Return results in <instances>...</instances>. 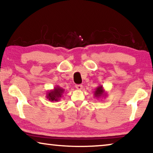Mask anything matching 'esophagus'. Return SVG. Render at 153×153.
Wrapping results in <instances>:
<instances>
[{"label":"esophagus","mask_w":153,"mask_h":153,"mask_svg":"<svg viewBox=\"0 0 153 153\" xmlns=\"http://www.w3.org/2000/svg\"><path fill=\"white\" fill-rule=\"evenodd\" d=\"M75 88H76V89H78V90H81L83 88V85H75Z\"/></svg>","instance_id":"obj_1"}]
</instances>
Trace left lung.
<instances>
[{"label":"left lung","instance_id":"obj_1","mask_svg":"<svg viewBox=\"0 0 153 153\" xmlns=\"http://www.w3.org/2000/svg\"><path fill=\"white\" fill-rule=\"evenodd\" d=\"M107 95V93L105 91V90L104 89V88L102 85H99L97 88L95 89V92H94V96H95V98H99L101 97H106V96Z\"/></svg>","mask_w":153,"mask_h":153}]
</instances>
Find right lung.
Instances as JSON below:
<instances>
[{"mask_svg": "<svg viewBox=\"0 0 153 153\" xmlns=\"http://www.w3.org/2000/svg\"><path fill=\"white\" fill-rule=\"evenodd\" d=\"M65 90L61 87L56 85L53 90L48 91L47 93V98L51 102H58L62 97Z\"/></svg>", "mask_w": 153, "mask_h": 153, "instance_id": "1", "label": "right lung"}]
</instances>
